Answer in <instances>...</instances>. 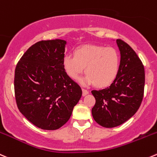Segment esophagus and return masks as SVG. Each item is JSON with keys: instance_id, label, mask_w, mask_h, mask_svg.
<instances>
[{"instance_id": "esophagus-1", "label": "esophagus", "mask_w": 157, "mask_h": 157, "mask_svg": "<svg viewBox=\"0 0 157 157\" xmlns=\"http://www.w3.org/2000/svg\"><path fill=\"white\" fill-rule=\"evenodd\" d=\"M82 91H83V96H86V94H89V91H88L87 90L84 89V88H83V89H82Z\"/></svg>"}]
</instances>
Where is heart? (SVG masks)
<instances>
[{
  "label": "heart",
  "instance_id": "b5f03b06",
  "mask_svg": "<svg viewBox=\"0 0 157 157\" xmlns=\"http://www.w3.org/2000/svg\"><path fill=\"white\" fill-rule=\"evenodd\" d=\"M63 68L71 79L78 78L85 71L88 74L81 80L83 84H94L97 87L109 86L117 77L120 67V56L113 48L99 45H84L77 48L74 57L65 55Z\"/></svg>",
  "mask_w": 157,
  "mask_h": 157
}]
</instances>
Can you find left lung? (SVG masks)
<instances>
[{"mask_svg":"<svg viewBox=\"0 0 157 157\" xmlns=\"http://www.w3.org/2000/svg\"><path fill=\"white\" fill-rule=\"evenodd\" d=\"M121 51L118 74L109 87L92 90L96 103L92 108L94 121L111 128L128 121L142 103L145 85V71L137 54L121 39L117 40Z\"/></svg>","mask_w":157,"mask_h":157,"instance_id":"obj_1","label":"left lung"}]
</instances>
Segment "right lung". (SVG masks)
Instances as JSON below:
<instances>
[{
  "mask_svg": "<svg viewBox=\"0 0 157 157\" xmlns=\"http://www.w3.org/2000/svg\"><path fill=\"white\" fill-rule=\"evenodd\" d=\"M65 44L59 39L36 42L15 68L17 106L30 123L43 130L64 125L82 96L80 86L63 68Z\"/></svg>",
  "mask_w": 157,
  "mask_h": 157,
  "instance_id": "obj_1",
  "label": "right lung"
}]
</instances>
